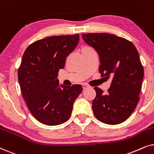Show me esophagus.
Listing matches in <instances>:
<instances>
[{"label": "esophagus", "instance_id": "obj_1", "mask_svg": "<svg viewBox=\"0 0 154 154\" xmlns=\"http://www.w3.org/2000/svg\"><path fill=\"white\" fill-rule=\"evenodd\" d=\"M82 86H83V90H86V89H88V88H90V86L88 85H87V84H83V85H82Z\"/></svg>", "mask_w": 154, "mask_h": 154}]
</instances>
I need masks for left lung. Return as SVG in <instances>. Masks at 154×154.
<instances>
[{"mask_svg":"<svg viewBox=\"0 0 154 154\" xmlns=\"http://www.w3.org/2000/svg\"><path fill=\"white\" fill-rule=\"evenodd\" d=\"M82 38L99 54L100 73L112 79L106 94L94 88V114L99 121L109 125L123 123L130 116L140 100L144 68L137 50L130 41L113 34L83 33Z\"/></svg>","mask_w":154,"mask_h":154,"instance_id":"left-lung-1","label":"left lung"}]
</instances>
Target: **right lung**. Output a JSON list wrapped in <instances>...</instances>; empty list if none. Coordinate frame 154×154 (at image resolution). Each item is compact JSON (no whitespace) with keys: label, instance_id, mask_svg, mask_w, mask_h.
<instances>
[{"label":"right lung","instance_id":"add662e5","mask_svg":"<svg viewBox=\"0 0 154 154\" xmlns=\"http://www.w3.org/2000/svg\"><path fill=\"white\" fill-rule=\"evenodd\" d=\"M79 41V35H54L31 44L23 54L18 80L23 97L35 119L47 125L66 122L81 85L66 86L57 79L67 57Z\"/></svg>","mask_w":154,"mask_h":154}]
</instances>
